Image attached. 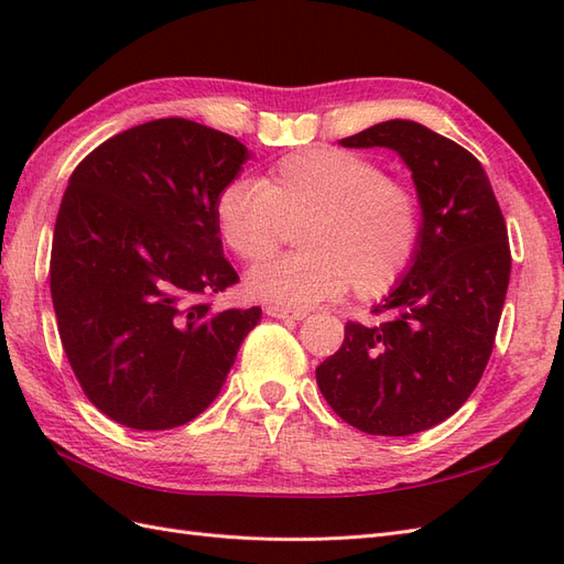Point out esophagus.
Masks as SVG:
<instances>
[{
	"label": "esophagus",
	"mask_w": 564,
	"mask_h": 564,
	"mask_svg": "<svg viewBox=\"0 0 564 564\" xmlns=\"http://www.w3.org/2000/svg\"><path fill=\"white\" fill-rule=\"evenodd\" d=\"M267 314H269V317H276V319H305L307 317L305 310L283 307V305H267Z\"/></svg>",
	"instance_id": "esophagus-1"
}]
</instances>
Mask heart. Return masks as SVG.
Returning <instances> with one entry per match:
<instances>
[{"mask_svg":"<svg viewBox=\"0 0 564 564\" xmlns=\"http://www.w3.org/2000/svg\"><path fill=\"white\" fill-rule=\"evenodd\" d=\"M305 252L261 261L247 291L276 305L307 307L341 295L379 297L409 271L423 235L413 187L365 155L310 149L285 155L269 177H235L216 196L220 238L245 261L273 252L285 223H303Z\"/></svg>","mask_w":564,"mask_h":564,"instance_id":"heart-1","label":"heart"}]
</instances>
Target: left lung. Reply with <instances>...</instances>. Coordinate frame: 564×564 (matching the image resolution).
<instances>
[{"label": "left lung", "instance_id": "obj_1", "mask_svg": "<svg viewBox=\"0 0 564 564\" xmlns=\"http://www.w3.org/2000/svg\"><path fill=\"white\" fill-rule=\"evenodd\" d=\"M346 149H391L409 165L423 235L405 276L317 368L338 417L368 435L403 437L447 421L490 360L512 271L507 226L486 170L459 143L411 120L379 122Z\"/></svg>", "mask_w": 564, "mask_h": 564}]
</instances>
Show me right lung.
<instances>
[{"instance_id": "add662e5", "label": "right lung", "mask_w": 564, "mask_h": 564, "mask_svg": "<svg viewBox=\"0 0 564 564\" xmlns=\"http://www.w3.org/2000/svg\"><path fill=\"white\" fill-rule=\"evenodd\" d=\"M250 151L167 117L127 129L76 165L62 196L50 293L88 401L115 423L170 430L220 394L261 310H214L238 283L216 196Z\"/></svg>"}]
</instances>
